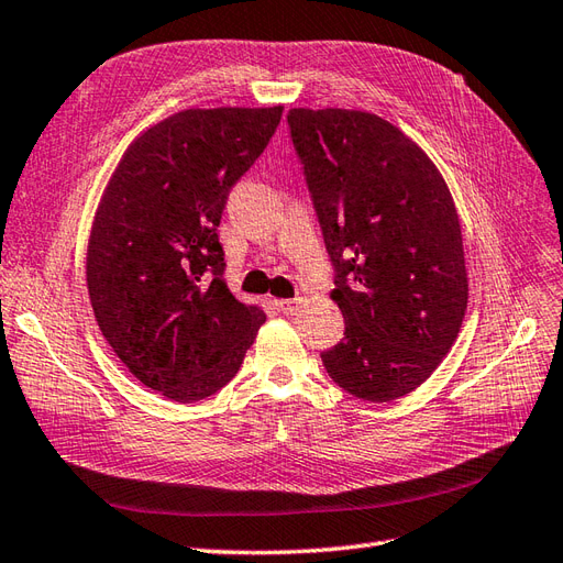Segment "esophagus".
Wrapping results in <instances>:
<instances>
[{
    "label": "esophagus",
    "mask_w": 563,
    "mask_h": 563,
    "mask_svg": "<svg viewBox=\"0 0 563 563\" xmlns=\"http://www.w3.org/2000/svg\"><path fill=\"white\" fill-rule=\"evenodd\" d=\"M299 305H301V299H278V301H276V307H278L283 313H287V316L297 313V311H299Z\"/></svg>",
    "instance_id": "obj_1"
}]
</instances>
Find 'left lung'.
<instances>
[{"mask_svg": "<svg viewBox=\"0 0 563 563\" xmlns=\"http://www.w3.org/2000/svg\"><path fill=\"white\" fill-rule=\"evenodd\" d=\"M287 125L344 316L323 366L358 399L405 397L452 350L468 305L452 195L419 144L376 113L290 109Z\"/></svg>", "mask_w": 563, "mask_h": 563, "instance_id": "1", "label": "left lung"}]
</instances>
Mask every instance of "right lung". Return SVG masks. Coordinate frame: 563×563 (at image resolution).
Returning a JSON list of instances; mask_svg holds the SVG:
<instances>
[{
  "instance_id": "add662e5",
  "label": "right lung",
  "mask_w": 563,
  "mask_h": 563,
  "mask_svg": "<svg viewBox=\"0 0 563 563\" xmlns=\"http://www.w3.org/2000/svg\"><path fill=\"white\" fill-rule=\"evenodd\" d=\"M280 117L283 107L173 113L125 150L95 213L99 330L142 385L183 405L233 380L266 321L228 290L219 223Z\"/></svg>"
}]
</instances>
